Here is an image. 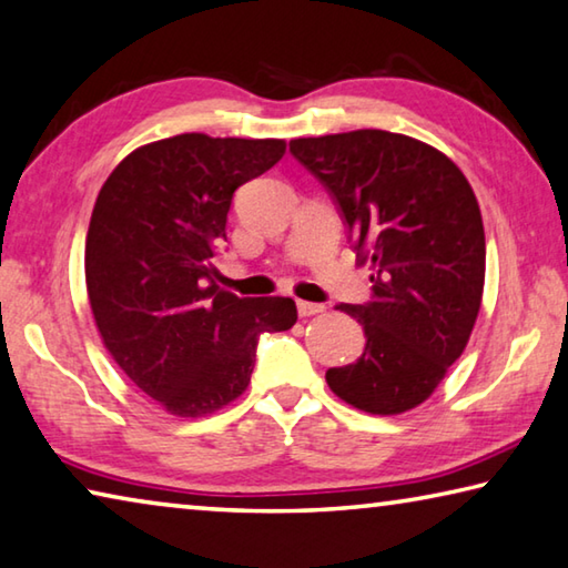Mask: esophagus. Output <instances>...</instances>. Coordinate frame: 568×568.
Masks as SVG:
<instances>
[{
  "instance_id": "34e87169",
  "label": "esophagus",
  "mask_w": 568,
  "mask_h": 568,
  "mask_svg": "<svg viewBox=\"0 0 568 568\" xmlns=\"http://www.w3.org/2000/svg\"><path fill=\"white\" fill-rule=\"evenodd\" d=\"M296 312H300V317H312V314H320V312H324V304H317V302H304V300H300V302H296Z\"/></svg>"
}]
</instances>
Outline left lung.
I'll list each match as a JSON object with an SVG mask.
<instances>
[{"instance_id":"left-lung-1","label":"left lung","mask_w":568,"mask_h":568,"mask_svg":"<svg viewBox=\"0 0 568 568\" xmlns=\"http://www.w3.org/2000/svg\"><path fill=\"white\" fill-rule=\"evenodd\" d=\"M372 268V300L339 304L365 329L362 357L327 369L337 397L372 415L413 410L440 385L476 324L486 234L466 175L448 155L387 130L296 138Z\"/></svg>"}]
</instances>
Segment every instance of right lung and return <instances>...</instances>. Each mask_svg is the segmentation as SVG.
<instances>
[{
    "label": "right lung",
    "instance_id": "1",
    "mask_svg": "<svg viewBox=\"0 0 568 568\" xmlns=\"http://www.w3.org/2000/svg\"><path fill=\"white\" fill-rule=\"evenodd\" d=\"M284 151L274 138L173 135L123 158L98 193L92 317L120 369L171 415L221 410L246 389L258 337L294 327V300L223 292L213 264L234 191Z\"/></svg>",
    "mask_w": 568,
    "mask_h": 568
}]
</instances>
